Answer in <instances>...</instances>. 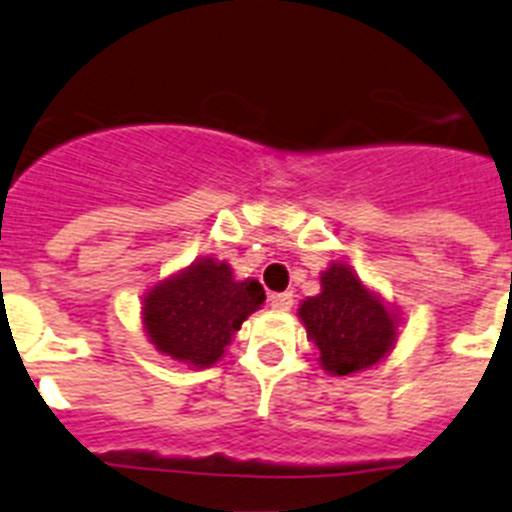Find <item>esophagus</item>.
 Here are the masks:
<instances>
[{"label":"esophagus","instance_id":"34e87169","mask_svg":"<svg viewBox=\"0 0 512 512\" xmlns=\"http://www.w3.org/2000/svg\"><path fill=\"white\" fill-rule=\"evenodd\" d=\"M270 306H273L275 311H288L293 306V293H273V296H270Z\"/></svg>","mask_w":512,"mask_h":512}]
</instances>
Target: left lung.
<instances>
[{
    "label": "left lung",
    "mask_w": 512,
    "mask_h": 512,
    "mask_svg": "<svg viewBox=\"0 0 512 512\" xmlns=\"http://www.w3.org/2000/svg\"><path fill=\"white\" fill-rule=\"evenodd\" d=\"M299 317L332 376L371 368L397 340V317L342 262L322 273V293L301 304Z\"/></svg>",
    "instance_id": "8db88e82"
}]
</instances>
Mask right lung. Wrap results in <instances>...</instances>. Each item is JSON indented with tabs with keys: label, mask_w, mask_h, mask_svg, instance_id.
I'll list each match as a JSON object with an SVG mask.
<instances>
[{
	"label": "right lung",
	"mask_w": 512,
	"mask_h": 512,
	"mask_svg": "<svg viewBox=\"0 0 512 512\" xmlns=\"http://www.w3.org/2000/svg\"><path fill=\"white\" fill-rule=\"evenodd\" d=\"M262 301L260 283L234 281L226 262L203 257L146 293L144 330L159 353L206 368L219 361L234 332Z\"/></svg>",
	"instance_id": "add662e5"
}]
</instances>
